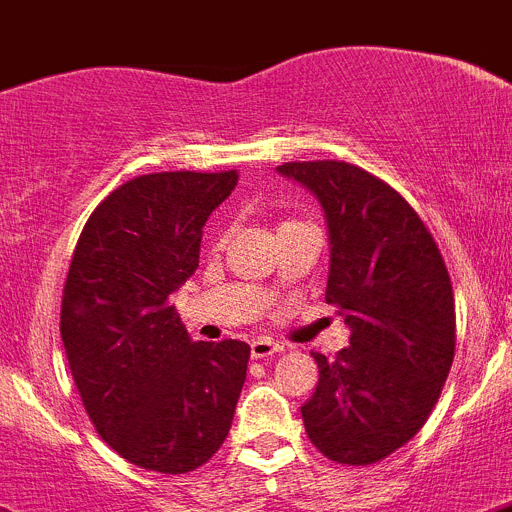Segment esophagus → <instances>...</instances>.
<instances>
[{
  "instance_id": "esophagus-1",
  "label": "esophagus",
  "mask_w": 512,
  "mask_h": 512,
  "mask_svg": "<svg viewBox=\"0 0 512 512\" xmlns=\"http://www.w3.org/2000/svg\"><path fill=\"white\" fill-rule=\"evenodd\" d=\"M280 351H283V346L270 341V338H255V341L250 343L252 358H270V356H278Z\"/></svg>"
}]
</instances>
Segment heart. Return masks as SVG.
<instances>
[{
    "label": "heart",
    "instance_id": "b5f03b06",
    "mask_svg": "<svg viewBox=\"0 0 512 512\" xmlns=\"http://www.w3.org/2000/svg\"><path fill=\"white\" fill-rule=\"evenodd\" d=\"M290 224H298V222H295V219H283V222H280V227H278V232H280V229L290 227Z\"/></svg>",
    "mask_w": 512,
    "mask_h": 512
}]
</instances>
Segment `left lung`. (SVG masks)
<instances>
[{"instance_id":"1","label":"left lung","mask_w":512,"mask_h":512,"mask_svg":"<svg viewBox=\"0 0 512 512\" xmlns=\"http://www.w3.org/2000/svg\"><path fill=\"white\" fill-rule=\"evenodd\" d=\"M326 209V303L351 346L313 353L318 386L300 407L310 442L338 465H374L432 414L455 358V293L427 224L379 176L346 161H288Z\"/></svg>"}]
</instances>
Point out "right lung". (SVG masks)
Returning a JSON list of instances; mask_svg holds the SVG:
<instances>
[{
  "label": "right lung",
  "mask_w": 512,
  "mask_h": 512,
  "mask_svg": "<svg viewBox=\"0 0 512 512\" xmlns=\"http://www.w3.org/2000/svg\"><path fill=\"white\" fill-rule=\"evenodd\" d=\"M234 184V171L136 176L93 209L70 260V374L95 432L143 470H197L232 427L250 346L191 341L169 298L199 267L204 222Z\"/></svg>",
  "instance_id": "right-lung-1"
}]
</instances>
